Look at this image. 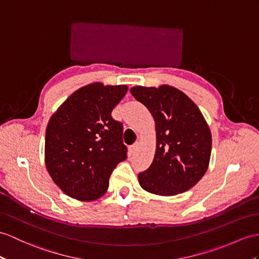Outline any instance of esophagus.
Segmentation results:
<instances>
[{"mask_svg":"<svg viewBox=\"0 0 259 259\" xmlns=\"http://www.w3.org/2000/svg\"><path fill=\"white\" fill-rule=\"evenodd\" d=\"M138 147H140V143H138V142H136L134 145H132V146L130 147V151H131V154H134L135 151L138 149Z\"/></svg>","mask_w":259,"mask_h":259,"instance_id":"obj_1","label":"esophagus"}]
</instances>
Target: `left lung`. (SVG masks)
<instances>
[{
  "instance_id": "left-lung-1",
  "label": "left lung",
  "mask_w": 259,
  "mask_h": 259,
  "mask_svg": "<svg viewBox=\"0 0 259 259\" xmlns=\"http://www.w3.org/2000/svg\"><path fill=\"white\" fill-rule=\"evenodd\" d=\"M131 93L148 109L156 128L155 157L138 175L141 187L165 197L188 191L210 163L212 136L202 113L184 92L168 84L137 85Z\"/></svg>"
}]
</instances>
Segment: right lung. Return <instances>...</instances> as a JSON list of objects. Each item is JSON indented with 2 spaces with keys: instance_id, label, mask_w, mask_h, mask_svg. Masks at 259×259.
<instances>
[{
  "instance_id": "obj_1",
  "label": "right lung",
  "mask_w": 259,
  "mask_h": 259,
  "mask_svg": "<svg viewBox=\"0 0 259 259\" xmlns=\"http://www.w3.org/2000/svg\"><path fill=\"white\" fill-rule=\"evenodd\" d=\"M128 87L93 82L74 91L50 117L45 165L69 197L94 201L106 192L118 162L127 158L123 125L111 113Z\"/></svg>"
}]
</instances>
